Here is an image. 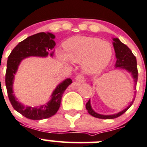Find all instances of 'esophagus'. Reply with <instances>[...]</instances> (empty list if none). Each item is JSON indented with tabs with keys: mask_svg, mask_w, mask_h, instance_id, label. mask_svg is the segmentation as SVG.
<instances>
[{
	"mask_svg": "<svg viewBox=\"0 0 147 147\" xmlns=\"http://www.w3.org/2000/svg\"><path fill=\"white\" fill-rule=\"evenodd\" d=\"M76 79V81L79 82H84V81H85V80H84V78L83 77V75H79L78 76L75 78Z\"/></svg>",
	"mask_w": 147,
	"mask_h": 147,
	"instance_id": "esophagus-1",
	"label": "esophagus"
}]
</instances>
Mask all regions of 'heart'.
Instances as JSON below:
<instances>
[{"mask_svg": "<svg viewBox=\"0 0 147 147\" xmlns=\"http://www.w3.org/2000/svg\"><path fill=\"white\" fill-rule=\"evenodd\" d=\"M65 53L58 52L60 61L67 65L70 61L82 63L83 70L93 75L101 72L110 63L113 51L111 44L97 38L75 36L63 44Z\"/></svg>", "mask_w": 147, "mask_h": 147, "instance_id": "obj_1", "label": "heart"}]
</instances>
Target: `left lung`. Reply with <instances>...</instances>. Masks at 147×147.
<instances>
[{
    "instance_id": "1",
    "label": "left lung",
    "mask_w": 147,
    "mask_h": 147,
    "mask_svg": "<svg viewBox=\"0 0 147 147\" xmlns=\"http://www.w3.org/2000/svg\"><path fill=\"white\" fill-rule=\"evenodd\" d=\"M113 41L114 42L113 43V44L114 50H115V57H116L117 58L116 63H115V67L124 69H125V70L128 71L129 72H130L132 75V78L135 80L134 81H135V87L136 84H137V79H138V70H137V59H136V57L134 55V54L132 53V51H131L125 44H123L118 38H113ZM135 98H134L133 99H132V102H130L129 106H128L125 109L120 111L118 113L114 114V115H101V114H98L97 113H96L95 111L92 109V106H91L90 99H89V101L86 103V110H87L88 113H89L91 115L95 117V118L100 119L116 118H118V117L120 116L121 115H123L124 113H125L126 111H127V109H129V108L132 106L134 101H135Z\"/></svg>"
}]
</instances>
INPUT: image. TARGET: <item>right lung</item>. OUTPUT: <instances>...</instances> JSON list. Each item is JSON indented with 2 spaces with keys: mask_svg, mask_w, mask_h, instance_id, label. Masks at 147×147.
<instances>
[{
  "mask_svg": "<svg viewBox=\"0 0 147 147\" xmlns=\"http://www.w3.org/2000/svg\"><path fill=\"white\" fill-rule=\"evenodd\" d=\"M53 38H55V36L49 32H40L27 37L14 48L7 59L5 86L9 100L15 111L31 120H42L55 115L61 106L63 93L67 86L72 83V80L69 78L64 80L53 91L50 101L39 107L24 106L17 101V98L13 94L12 84L14 78L21 61L29 56L46 57L49 55V52L51 51L52 52L50 53V55L53 56V50L55 45Z\"/></svg>",
  "mask_w": 147,
  "mask_h": 147,
  "instance_id": "1",
  "label": "right lung"
}]
</instances>
